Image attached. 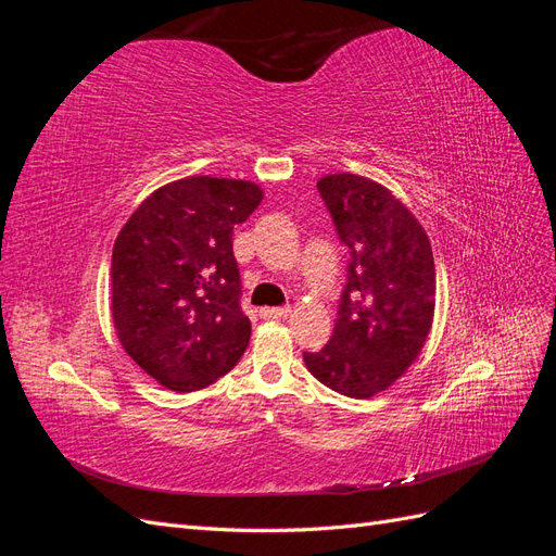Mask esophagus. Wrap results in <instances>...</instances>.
Returning <instances> with one entry per match:
<instances>
[{
	"label": "esophagus",
	"mask_w": 556,
	"mask_h": 556,
	"mask_svg": "<svg viewBox=\"0 0 556 556\" xmlns=\"http://www.w3.org/2000/svg\"><path fill=\"white\" fill-rule=\"evenodd\" d=\"M292 313L290 306H282V308H262V317L264 319H288Z\"/></svg>",
	"instance_id": "esophagus-1"
}]
</instances>
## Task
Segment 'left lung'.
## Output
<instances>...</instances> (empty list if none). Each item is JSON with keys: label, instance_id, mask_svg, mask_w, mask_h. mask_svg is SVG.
Wrapping results in <instances>:
<instances>
[{"label": "left lung", "instance_id": "8db88e82", "mask_svg": "<svg viewBox=\"0 0 556 556\" xmlns=\"http://www.w3.org/2000/svg\"><path fill=\"white\" fill-rule=\"evenodd\" d=\"M317 190L350 250L348 280L329 343L304 352L329 390L371 399L422 352L435 308V266L425 227L384 185L331 174Z\"/></svg>", "mask_w": 556, "mask_h": 556}]
</instances>
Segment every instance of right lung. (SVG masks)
I'll return each mask as SVG.
<instances>
[{
    "instance_id": "right-lung-1",
    "label": "right lung",
    "mask_w": 556,
    "mask_h": 556,
    "mask_svg": "<svg viewBox=\"0 0 556 556\" xmlns=\"http://www.w3.org/2000/svg\"><path fill=\"white\" fill-rule=\"evenodd\" d=\"M264 199L257 182L188 176L162 185L113 245L111 315L127 355L178 394L231 371L250 341L233 227Z\"/></svg>"
}]
</instances>
